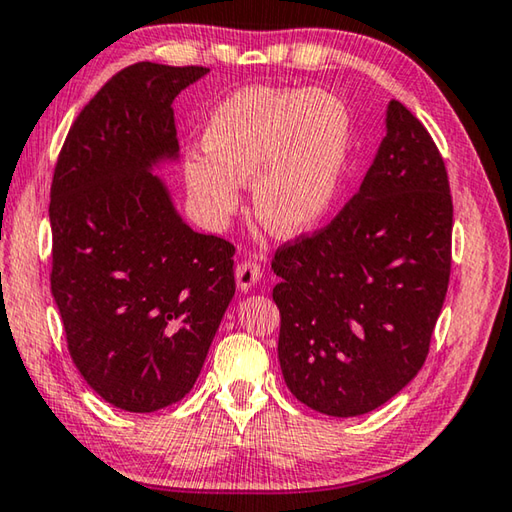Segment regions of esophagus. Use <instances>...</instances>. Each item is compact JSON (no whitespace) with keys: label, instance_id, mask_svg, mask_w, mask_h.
Listing matches in <instances>:
<instances>
[{"label":"esophagus","instance_id":"obj_1","mask_svg":"<svg viewBox=\"0 0 512 512\" xmlns=\"http://www.w3.org/2000/svg\"><path fill=\"white\" fill-rule=\"evenodd\" d=\"M261 276H263V270H261V265H258V261H254V258H247V261L238 263V267H236V283L242 292H249L251 288H254V285L261 281Z\"/></svg>","mask_w":512,"mask_h":512}]
</instances>
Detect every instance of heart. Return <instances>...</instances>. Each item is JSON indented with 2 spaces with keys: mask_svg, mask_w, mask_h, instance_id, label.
Here are the masks:
<instances>
[{
  "mask_svg": "<svg viewBox=\"0 0 512 512\" xmlns=\"http://www.w3.org/2000/svg\"><path fill=\"white\" fill-rule=\"evenodd\" d=\"M204 152L184 159V179L202 218L220 227L251 179L256 218L274 236L294 238L326 218L342 191L353 119L321 89L245 87L215 107Z\"/></svg>",
  "mask_w": 512,
  "mask_h": 512,
  "instance_id": "b5f03b06",
  "label": "heart"
}]
</instances>
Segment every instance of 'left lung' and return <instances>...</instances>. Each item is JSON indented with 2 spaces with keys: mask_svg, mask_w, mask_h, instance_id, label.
Wrapping results in <instances>:
<instances>
[{
  "mask_svg": "<svg viewBox=\"0 0 512 512\" xmlns=\"http://www.w3.org/2000/svg\"><path fill=\"white\" fill-rule=\"evenodd\" d=\"M452 215L441 152L391 101L360 191L328 227L274 254L279 362L294 398L362 416L416 378L450 283Z\"/></svg>",
  "mask_w": 512,
  "mask_h": 512,
  "instance_id": "1",
  "label": "left lung"
}]
</instances>
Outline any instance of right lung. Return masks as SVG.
I'll return each mask as SVG.
<instances>
[{"instance_id":"obj_1","label":"right lung","mask_w":512,"mask_h":512,"mask_svg":"<svg viewBox=\"0 0 512 512\" xmlns=\"http://www.w3.org/2000/svg\"><path fill=\"white\" fill-rule=\"evenodd\" d=\"M206 71L121 69L71 125L51 182V292L69 355L134 414L193 389L236 292L231 242L188 227L152 175L179 155L175 96Z\"/></svg>"}]
</instances>
